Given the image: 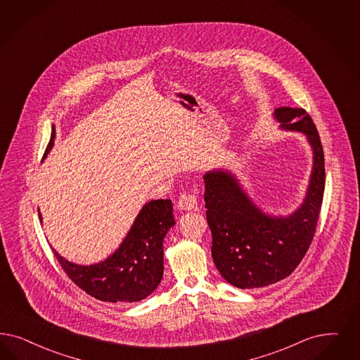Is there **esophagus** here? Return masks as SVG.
Masks as SVG:
<instances>
[{"mask_svg": "<svg viewBox=\"0 0 360 360\" xmlns=\"http://www.w3.org/2000/svg\"><path fill=\"white\" fill-rule=\"evenodd\" d=\"M178 207L181 210H194L197 207V197L191 193L181 194L178 200Z\"/></svg>", "mask_w": 360, "mask_h": 360, "instance_id": "1", "label": "esophagus"}]
</instances>
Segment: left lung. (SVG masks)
<instances>
[{"mask_svg":"<svg viewBox=\"0 0 360 360\" xmlns=\"http://www.w3.org/2000/svg\"><path fill=\"white\" fill-rule=\"evenodd\" d=\"M274 117L282 129L303 133L312 148L310 185L295 212L288 217L264 214L227 170H212L203 176L212 261L238 288L264 287L290 276L310 248L322 209L326 172L316 126L304 109L283 106Z\"/></svg>","mask_w":360,"mask_h":360,"instance_id":"1","label":"left lung"}]
</instances>
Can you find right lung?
Returning a JSON list of instances; mask_svg holds the SVG:
<instances>
[{"label": "right lung", "instance_id": "right-lung-1", "mask_svg": "<svg viewBox=\"0 0 360 360\" xmlns=\"http://www.w3.org/2000/svg\"><path fill=\"white\" fill-rule=\"evenodd\" d=\"M56 136L45 150L48 155ZM39 221L41 219V214ZM175 224L170 199H155L146 203L120 248L97 264L79 266L66 261L53 250L63 271L90 297L102 302H138L158 287L163 275V238Z\"/></svg>", "mask_w": 360, "mask_h": 360}]
</instances>
